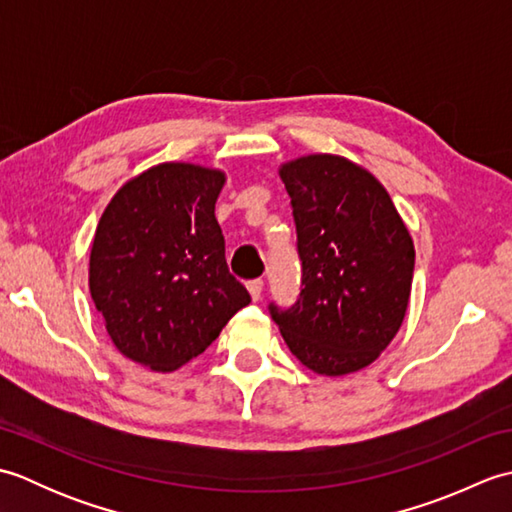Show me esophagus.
I'll use <instances>...</instances> for the list:
<instances>
[{
    "instance_id": "esophagus-1",
    "label": "esophagus",
    "mask_w": 512,
    "mask_h": 512,
    "mask_svg": "<svg viewBox=\"0 0 512 512\" xmlns=\"http://www.w3.org/2000/svg\"><path fill=\"white\" fill-rule=\"evenodd\" d=\"M250 297H253V301H259L262 299V292H264V279H250L246 284Z\"/></svg>"
}]
</instances>
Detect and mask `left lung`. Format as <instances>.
I'll list each match as a JSON object with an SVG mask.
<instances>
[{"label":"left lung","instance_id":"left-lung-1","mask_svg":"<svg viewBox=\"0 0 512 512\" xmlns=\"http://www.w3.org/2000/svg\"><path fill=\"white\" fill-rule=\"evenodd\" d=\"M297 224L301 292L270 303L290 352L321 376L372 365L400 330L413 279L411 235L372 173L312 154L279 167Z\"/></svg>","mask_w":512,"mask_h":512}]
</instances>
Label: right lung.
Returning <instances> with one entry per match:
<instances>
[{
  "label": "right lung",
  "instance_id": "right-lung-1",
  "mask_svg": "<svg viewBox=\"0 0 512 512\" xmlns=\"http://www.w3.org/2000/svg\"><path fill=\"white\" fill-rule=\"evenodd\" d=\"M224 182L220 169L162 162L125 182L96 226L94 306L118 352L154 372L202 354L250 303L215 220Z\"/></svg>",
  "mask_w": 512,
  "mask_h": 512
}]
</instances>
